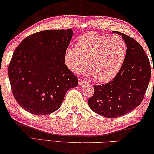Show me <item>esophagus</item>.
Segmentation results:
<instances>
[{"instance_id":"34e87169","label":"esophagus","mask_w":154,"mask_h":154,"mask_svg":"<svg viewBox=\"0 0 154 154\" xmlns=\"http://www.w3.org/2000/svg\"><path fill=\"white\" fill-rule=\"evenodd\" d=\"M83 83H85V81L82 79H79V85H83Z\"/></svg>"}]
</instances>
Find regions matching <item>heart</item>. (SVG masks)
<instances>
[{"label": "heart", "instance_id": "b5f03b06", "mask_svg": "<svg viewBox=\"0 0 154 154\" xmlns=\"http://www.w3.org/2000/svg\"><path fill=\"white\" fill-rule=\"evenodd\" d=\"M125 54V43L120 36L89 32L77 39L75 48L65 50L64 62L71 72L80 73L87 68L94 81L106 83L119 72Z\"/></svg>", "mask_w": 154, "mask_h": 154}]
</instances>
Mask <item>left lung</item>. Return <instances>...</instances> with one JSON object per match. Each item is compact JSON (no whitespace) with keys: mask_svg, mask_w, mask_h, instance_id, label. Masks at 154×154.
<instances>
[{"mask_svg":"<svg viewBox=\"0 0 154 154\" xmlns=\"http://www.w3.org/2000/svg\"><path fill=\"white\" fill-rule=\"evenodd\" d=\"M114 33L121 35L127 45L123 65L109 83L94 85V94L88 101L94 112L106 118L122 116L138 106L144 100L151 73L149 57L140 44L128 35Z\"/></svg>","mask_w":154,"mask_h":154,"instance_id":"left-lung-1","label":"left lung"}]
</instances>
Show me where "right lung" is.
I'll return each mask as SVG.
<instances>
[{
	"instance_id": "obj_1",
	"label": "right lung",
	"mask_w": 154,
	"mask_h": 154,
	"mask_svg": "<svg viewBox=\"0 0 154 154\" xmlns=\"http://www.w3.org/2000/svg\"><path fill=\"white\" fill-rule=\"evenodd\" d=\"M72 35L70 29L40 31L25 38L14 50L8 75L14 97L24 110L50 114L78 85L77 77L64 64Z\"/></svg>"
}]
</instances>
